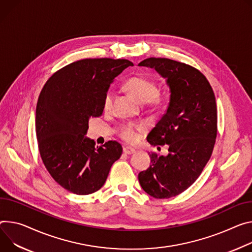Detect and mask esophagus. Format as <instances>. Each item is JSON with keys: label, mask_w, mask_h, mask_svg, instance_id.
Instances as JSON below:
<instances>
[{"label": "esophagus", "mask_w": 252, "mask_h": 252, "mask_svg": "<svg viewBox=\"0 0 252 252\" xmlns=\"http://www.w3.org/2000/svg\"><path fill=\"white\" fill-rule=\"evenodd\" d=\"M124 153L126 155H131V154L135 153V150L130 147H124Z\"/></svg>", "instance_id": "34e87169"}]
</instances>
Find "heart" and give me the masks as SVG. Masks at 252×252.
<instances>
[{
	"instance_id": "1",
	"label": "heart",
	"mask_w": 252,
	"mask_h": 252,
	"mask_svg": "<svg viewBox=\"0 0 252 252\" xmlns=\"http://www.w3.org/2000/svg\"><path fill=\"white\" fill-rule=\"evenodd\" d=\"M126 87L135 98L142 102L157 105L165 100V95L158 90V84L155 79L145 75H134L129 77L126 82ZM113 101V91L111 88L107 89L103 96L102 106L104 110L111 108ZM146 126L144 124L129 123L125 125L121 130V136L127 143H134L139 140L140 132L144 131Z\"/></svg>"
}]
</instances>
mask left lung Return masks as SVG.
Segmentation results:
<instances>
[{"mask_svg": "<svg viewBox=\"0 0 252 252\" xmlns=\"http://www.w3.org/2000/svg\"><path fill=\"white\" fill-rule=\"evenodd\" d=\"M139 66L155 68L170 87L168 108L148 135L153 146L168 145L169 154L150 155V168L139 174L146 193L168 199L187 190L212 155L217 135L215 95L207 78L191 65L151 57Z\"/></svg>", "mask_w": 252, "mask_h": 252, "instance_id": "8db88e82", "label": "left lung"}]
</instances>
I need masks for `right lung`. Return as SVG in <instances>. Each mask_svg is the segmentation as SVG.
Returning a JSON list of instances; mask_svg holds the SVG:
<instances>
[{
	"instance_id": "add662e5",
	"label": "right lung",
	"mask_w": 252,
	"mask_h": 252,
	"mask_svg": "<svg viewBox=\"0 0 252 252\" xmlns=\"http://www.w3.org/2000/svg\"><path fill=\"white\" fill-rule=\"evenodd\" d=\"M133 64L126 59L88 58L56 71L44 85L36 107V135L42 161L58 184L76 195L99 190L123 147H101L86 138L88 122L103 112L112 80Z\"/></svg>"
}]
</instances>
